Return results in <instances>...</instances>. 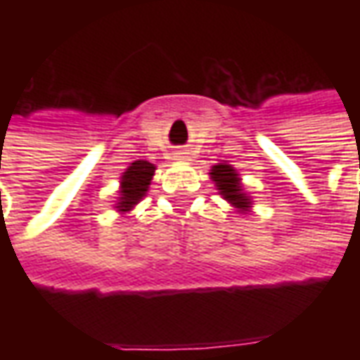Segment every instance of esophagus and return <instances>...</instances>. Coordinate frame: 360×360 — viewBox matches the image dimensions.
<instances>
[{
	"label": "esophagus",
	"instance_id": "obj_1",
	"mask_svg": "<svg viewBox=\"0 0 360 360\" xmlns=\"http://www.w3.org/2000/svg\"><path fill=\"white\" fill-rule=\"evenodd\" d=\"M173 158H175V160H188V152L187 150H177V152L173 154Z\"/></svg>",
	"mask_w": 360,
	"mask_h": 360
}]
</instances>
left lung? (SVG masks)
<instances>
[{
  "label": "left lung",
  "mask_w": 360,
  "mask_h": 360,
  "mask_svg": "<svg viewBox=\"0 0 360 360\" xmlns=\"http://www.w3.org/2000/svg\"><path fill=\"white\" fill-rule=\"evenodd\" d=\"M210 179L214 181L221 198L231 204L235 210L241 214H249L252 210V196H249V193L245 191L239 172L233 165H229L227 162L212 165Z\"/></svg>",
  "instance_id": "8db88e82"
}]
</instances>
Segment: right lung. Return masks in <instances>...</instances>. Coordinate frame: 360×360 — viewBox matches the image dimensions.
Returning a JSON list of instances; mask_svg holds the SVG:
<instances>
[{"label": "right lung", "instance_id": "right-lung-1", "mask_svg": "<svg viewBox=\"0 0 360 360\" xmlns=\"http://www.w3.org/2000/svg\"><path fill=\"white\" fill-rule=\"evenodd\" d=\"M154 172H156L154 164H150L146 160H134L133 164L121 173L119 196L113 206L119 214H129L146 196Z\"/></svg>", "mask_w": 360, "mask_h": 360}]
</instances>
